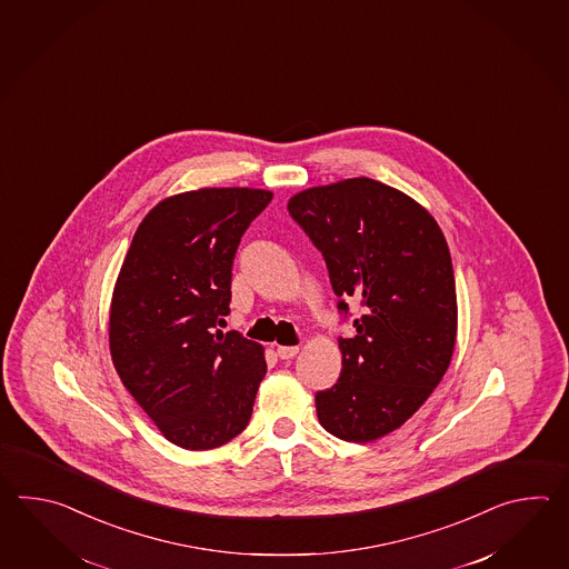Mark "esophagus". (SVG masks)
I'll list each match as a JSON object with an SVG mask.
<instances>
[{"label":"esophagus","instance_id":"34e87169","mask_svg":"<svg viewBox=\"0 0 569 569\" xmlns=\"http://www.w3.org/2000/svg\"><path fill=\"white\" fill-rule=\"evenodd\" d=\"M297 353H299L297 346H279V348H277V356H279L280 360H290V358H295Z\"/></svg>","mask_w":569,"mask_h":569}]
</instances>
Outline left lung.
Returning <instances> with one entry per match:
<instances>
[{
	"instance_id": "1",
	"label": "left lung",
	"mask_w": 569,
	"mask_h": 569,
	"mask_svg": "<svg viewBox=\"0 0 569 569\" xmlns=\"http://www.w3.org/2000/svg\"><path fill=\"white\" fill-rule=\"evenodd\" d=\"M289 213L326 258L331 287L362 301L356 336L339 339L338 385L315 395L331 436L368 443L409 421L448 372L458 297L433 216L385 182L356 177L305 189Z\"/></svg>"
}]
</instances>
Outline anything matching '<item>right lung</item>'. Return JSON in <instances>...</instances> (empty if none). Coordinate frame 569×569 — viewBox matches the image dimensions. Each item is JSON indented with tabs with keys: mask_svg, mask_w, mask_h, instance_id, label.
Instances as JSON below:
<instances>
[{
	"mask_svg": "<svg viewBox=\"0 0 569 569\" xmlns=\"http://www.w3.org/2000/svg\"><path fill=\"white\" fill-rule=\"evenodd\" d=\"M270 199L250 187L167 197L146 213L123 258L109 307L111 360L179 448H219L252 417L264 348L216 327L230 313L240 238Z\"/></svg>",
	"mask_w": 569,
	"mask_h": 569,
	"instance_id": "right-lung-1",
	"label": "right lung"
}]
</instances>
